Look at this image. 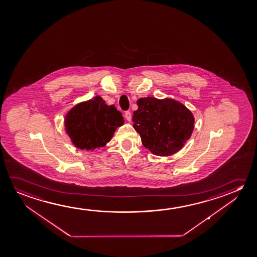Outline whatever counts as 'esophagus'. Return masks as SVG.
Segmentation results:
<instances>
[{
    "label": "esophagus",
    "instance_id": "34e87169",
    "mask_svg": "<svg viewBox=\"0 0 257 257\" xmlns=\"http://www.w3.org/2000/svg\"><path fill=\"white\" fill-rule=\"evenodd\" d=\"M124 117L126 118L127 121L130 122L131 119H132V114H131L130 111H125L124 113Z\"/></svg>",
    "mask_w": 257,
    "mask_h": 257
}]
</instances>
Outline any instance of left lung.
<instances>
[{
	"label": "left lung",
	"instance_id": "8db88e82",
	"mask_svg": "<svg viewBox=\"0 0 257 257\" xmlns=\"http://www.w3.org/2000/svg\"><path fill=\"white\" fill-rule=\"evenodd\" d=\"M133 122L143 146L157 156L167 157L184 146L194 129V116L182 103L172 99H138Z\"/></svg>",
	"mask_w": 257,
	"mask_h": 257
}]
</instances>
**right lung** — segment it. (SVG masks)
I'll list each match as a JSON object with an SVG mask.
<instances>
[{
  "mask_svg": "<svg viewBox=\"0 0 257 257\" xmlns=\"http://www.w3.org/2000/svg\"><path fill=\"white\" fill-rule=\"evenodd\" d=\"M123 122L120 111L98 96L73 107L66 115L65 126L75 147L91 150L105 146Z\"/></svg>",
  "mask_w": 257,
  "mask_h": 257,
  "instance_id": "right-lung-1",
  "label": "right lung"
}]
</instances>
